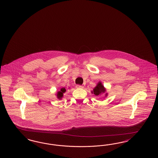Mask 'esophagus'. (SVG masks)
<instances>
[{
	"label": "esophagus",
	"mask_w": 158,
	"mask_h": 158,
	"mask_svg": "<svg viewBox=\"0 0 158 158\" xmlns=\"http://www.w3.org/2000/svg\"><path fill=\"white\" fill-rule=\"evenodd\" d=\"M76 87L77 88H82L83 86L82 85H77Z\"/></svg>",
	"instance_id": "esophagus-1"
}]
</instances>
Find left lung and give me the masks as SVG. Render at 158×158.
<instances>
[{"mask_svg":"<svg viewBox=\"0 0 158 158\" xmlns=\"http://www.w3.org/2000/svg\"><path fill=\"white\" fill-rule=\"evenodd\" d=\"M105 92H106L105 88L102 85L101 82H99L98 83L97 86L94 88L92 93L95 95L96 96H98L102 94H104ZM107 93H105V97H107Z\"/></svg>","mask_w":158,"mask_h":158,"instance_id":"obj_1","label":"left lung"}]
</instances>
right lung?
<instances>
[{
    "mask_svg": "<svg viewBox=\"0 0 158 158\" xmlns=\"http://www.w3.org/2000/svg\"><path fill=\"white\" fill-rule=\"evenodd\" d=\"M66 91V89L64 88H61L60 91L57 92V97L59 99H61L62 97H63V94Z\"/></svg>",
    "mask_w": 158,
    "mask_h": 158,
    "instance_id": "right-lung-1",
    "label": "right lung"
}]
</instances>
